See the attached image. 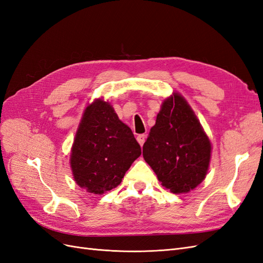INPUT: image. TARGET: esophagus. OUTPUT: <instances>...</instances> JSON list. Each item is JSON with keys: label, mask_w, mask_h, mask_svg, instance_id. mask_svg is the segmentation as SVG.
Segmentation results:
<instances>
[{"label": "esophagus", "mask_w": 263, "mask_h": 263, "mask_svg": "<svg viewBox=\"0 0 263 263\" xmlns=\"http://www.w3.org/2000/svg\"><path fill=\"white\" fill-rule=\"evenodd\" d=\"M145 139H146V135H138V136H137V141L139 142L140 146L144 145Z\"/></svg>", "instance_id": "34e87169"}]
</instances>
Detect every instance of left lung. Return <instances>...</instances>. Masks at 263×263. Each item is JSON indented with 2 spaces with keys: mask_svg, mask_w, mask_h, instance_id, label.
Here are the masks:
<instances>
[{
  "mask_svg": "<svg viewBox=\"0 0 263 263\" xmlns=\"http://www.w3.org/2000/svg\"><path fill=\"white\" fill-rule=\"evenodd\" d=\"M142 156L162 186L174 194L189 193L205 179L212 156L211 140L179 92L163 100Z\"/></svg>",
  "mask_w": 263,
  "mask_h": 263,
  "instance_id": "1",
  "label": "left lung"
}]
</instances>
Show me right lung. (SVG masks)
<instances>
[{"label": "right lung", "mask_w": 263, "mask_h": 263, "mask_svg": "<svg viewBox=\"0 0 263 263\" xmlns=\"http://www.w3.org/2000/svg\"><path fill=\"white\" fill-rule=\"evenodd\" d=\"M140 155L132 129L108 102L101 98L87 104L70 155L71 171L79 186L99 195L110 191Z\"/></svg>", "instance_id": "1"}]
</instances>
